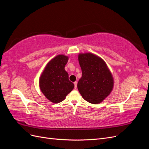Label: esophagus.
Listing matches in <instances>:
<instances>
[{
    "label": "esophagus",
    "mask_w": 149,
    "mask_h": 149,
    "mask_svg": "<svg viewBox=\"0 0 149 149\" xmlns=\"http://www.w3.org/2000/svg\"><path fill=\"white\" fill-rule=\"evenodd\" d=\"M74 88L76 89V88H77V82H76V81L74 82Z\"/></svg>",
    "instance_id": "obj_1"
}]
</instances>
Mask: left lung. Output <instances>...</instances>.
Segmentation results:
<instances>
[{
    "mask_svg": "<svg viewBox=\"0 0 149 149\" xmlns=\"http://www.w3.org/2000/svg\"><path fill=\"white\" fill-rule=\"evenodd\" d=\"M78 61L82 71L77 85L81 95L91 104L101 102L113 88L111 71L102 58L91 53L79 54Z\"/></svg>",
    "mask_w": 149,
    "mask_h": 149,
    "instance_id": "8db88e82",
    "label": "left lung"
}]
</instances>
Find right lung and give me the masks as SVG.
<instances>
[{"label":"right lung","mask_w":149,"mask_h":149,"mask_svg":"<svg viewBox=\"0 0 149 149\" xmlns=\"http://www.w3.org/2000/svg\"><path fill=\"white\" fill-rule=\"evenodd\" d=\"M68 61V56L57 55L48 63L40 78V89L45 96L53 103L63 101L74 87L65 70Z\"/></svg>","instance_id":"obj_1"}]
</instances>
